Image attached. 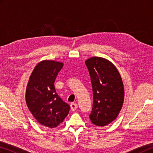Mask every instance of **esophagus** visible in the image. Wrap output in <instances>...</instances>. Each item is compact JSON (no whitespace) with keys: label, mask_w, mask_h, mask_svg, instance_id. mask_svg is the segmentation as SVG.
Segmentation results:
<instances>
[{"label":"esophagus","mask_w":153,"mask_h":153,"mask_svg":"<svg viewBox=\"0 0 153 153\" xmlns=\"http://www.w3.org/2000/svg\"><path fill=\"white\" fill-rule=\"evenodd\" d=\"M70 106H71V109L72 111H76V110L77 109V105L76 104V103L72 102V103H71Z\"/></svg>","instance_id":"1"}]
</instances>
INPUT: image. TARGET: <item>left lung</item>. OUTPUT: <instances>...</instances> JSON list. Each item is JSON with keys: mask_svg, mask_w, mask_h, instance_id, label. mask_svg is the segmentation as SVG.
I'll use <instances>...</instances> for the list:
<instances>
[{"mask_svg": "<svg viewBox=\"0 0 153 153\" xmlns=\"http://www.w3.org/2000/svg\"><path fill=\"white\" fill-rule=\"evenodd\" d=\"M91 79L93 105L90 119L105 126L117 118L122 108L124 88L120 73L107 59L94 56L85 61Z\"/></svg>", "mask_w": 153, "mask_h": 153, "instance_id": "8db88e82", "label": "left lung"}]
</instances>
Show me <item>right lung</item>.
Wrapping results in <instances>:
<instances>
[{
    "instance_id": "right-lung-1",
    "label": "right lung",
    "mask_w": 153,
    "mask_h": 153,
    "mask_svg": "<svg viewBox=\"0 0 153 153\" xmlns=\"http://www.w3.org/2000/svg\"><path fill=\"white\" fill-rule=\"evenodd\" d=\"M63 63L55 61L40 62L33 69L28 82L25 101L38 123L53 128L63 122L70 106L56 92L55 81Z\"/></svg>"
}]
</instances>
